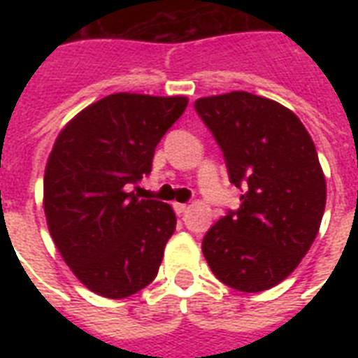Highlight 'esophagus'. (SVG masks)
Instances as JSON below:
<instances>
[{
  "label": "esophagus",
  "instance_id": "esophagus-1",
  "mask_svg": "<svg viewBox=\"0 0 358 358\" xmlns=\"http://www.w3.org/2000/svg\"><path fill=\"white\" fill-rule=\"evenodd\" d=\"M173 208H174V212L178 213V215H182V213L187 210V204H184V202H174Z\"/></svg>",
  "mask_w": 358,
  "mask_h": 358
}]
</instances>
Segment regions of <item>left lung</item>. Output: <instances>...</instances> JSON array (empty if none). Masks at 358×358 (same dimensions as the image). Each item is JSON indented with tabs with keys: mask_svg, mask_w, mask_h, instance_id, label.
Listing matches in <instances>:
<instances>
[{
	"mask_svg": "<svg viewBox=\"0 0 358 358\" xmlns=\"http://www.w3.org/2000/svg\"><path fill=\"white\" fill-rule=\"evenodd\" d=\"M195 111L223 150L230 184L243 191L202 239L213 275L256 294L282 282L322 224L327 185L316 146L280 103L234 91L199 98Z\"/></svg>",
	"mask_w": 358,
	"mask_h": 358,
	"instance_id": "8db88e82",
	"label": "left lung"
}]
</instances>
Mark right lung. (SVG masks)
Returning <instances> with one entry per match:
<instances>
[{"label": "right lung", "mask_w": 358, "mask_h": 358, "mask_svg": "<svg viewBox=\"0 0 358 358\" xmlns=\"http://www.w3.org/2000/svg\"><path fill=\"white\" fill-rule=\"evenodd\" d=\"M185 108V96L109 94L76 115L53 145L44 174L48 229L94 294L124 299L156 278L176 215L129 187L150 174L157 143Z\"/></svg>", "instance_id": "right-lung-1"}]
</instances>
